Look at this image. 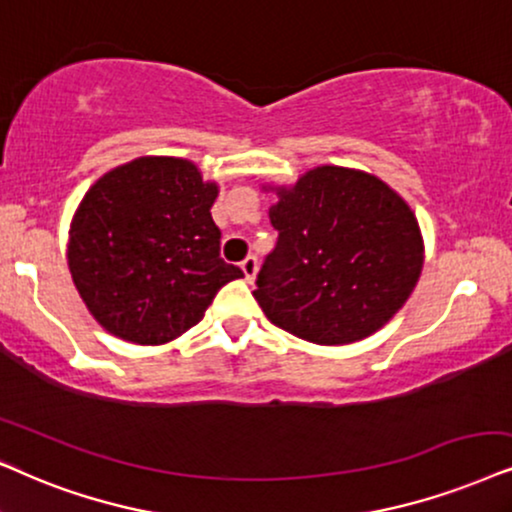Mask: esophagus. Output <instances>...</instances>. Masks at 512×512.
<instances>
[{"mask_svg":"<svg viewBox=\"0 0 512 512\" xmlns=\"http://www.w3.org/2000/svg\"><path fill=\"white\" fill-rule=\"evenodd\" d=\"M241 269H243V274H245V281H248V283L255 281V276H257V257L255 255L245 257V260L241 262Z\"/></svg>","mask_w":512,"mask_h":512,"instance_id":"esophagus-1","label":"esophagus"}]
</instances>
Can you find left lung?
<instances>
[{"label": "left lung", "instance_id": "left-lung-1", "mask_svg": "<svg viewBox=\"0 0 512 512\" xmlns=\"http://www.w3.org/2000/svg\"><path fill=\"white\" fill-rule=\"evenodd\" d=\"M276 248L257 274L267 319L316 345L373 335L404 307L425 245L404 198L364 170L319 165L290 186H262Z\"/></svg>", "mask_w": 512, "mask_h": 512}]
</instances>
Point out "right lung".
Here are the masks:
<instances>
[{
    "mask_svg": "<svg viewBox=\"0 0 512 512\" xmlns=\"http://www.w3.org/2000/svg\"><path fill=\"white\" fill-rule=\"evenodd\" d=\"M219 196L191 160L144 155L89 186L68 238V269L89 314L134 345H165L205 316L243 271L219 257Z\"/></svg>",
    "mask_w": 512,
    "mask_h": 512,
    "instance_id": "add662e5",
    "label": "right lung"
}]
</instances>
